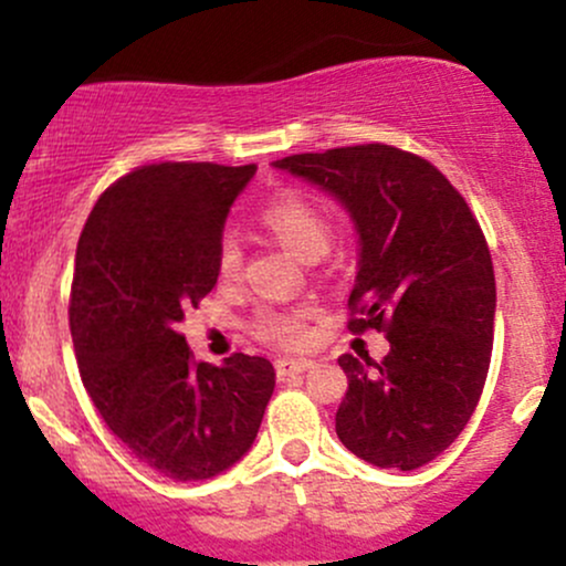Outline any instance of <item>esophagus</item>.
<instances>
[{"instance_id": "1", "label": "esophagus", "mask_w": 566, "mask_h": 566, "mask_svg": "<svg viewBox=\"0 0 566 566\" xmlns=\"http://www.w3.org/2000/svg\"><path fill=\"white\" fill-rule=\"evenodd\" d=\"M314 365H316V361H311V359H279L276 361V375H279V378H287V375H301Z\"/></svg>"}]
</instances>
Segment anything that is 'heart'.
I'll return each instance as SVG.
<instances>
[{"instance_id":"obj_1","label":"heart","mask_w":566,"mask_h":566,"mask_svg":"<svg viewBox=\"0 0 566 566\" xmlns=\"http://www.w3.org/2000/svg\"><path fill=\"white\" fill-rule=\"evenodd\" d=\"M261 223L282 242L295 258L324 255L333 239V218L319 199L303 191H284L263 207ZM242 269V250L237 239H223L218 250L220 279H233ZM301 311H265L258 316V335L265 340L295 346L303 340Z\"/></svg>"}]
</instances>
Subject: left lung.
<instances>
[{
  "mask_svg": "<svg viewBox=\"0 0 566 566\" xmlns=\"http://www.w3.org/2000/svg\"><path fill=\"white\" fill-rule=\"evenodd\" d=\"M340 201L356 231L354 333L388 354H343L337 439L378 469L415 471L460 437L482 396L495 329V271L465 199L431 161L394 146L271 161Z\"/></svg>",
  "mask_w": 566,
  "mask_h": 566,
  "instance_id": "8db88e82",
  "label": "left lung"
}]
</instances>
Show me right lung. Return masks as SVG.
<instances>
[{
	"instance_id": "add662e5",
	"label": "right lung",
	"mask_w": 566,
	"mask_h": 566,
	"mask_svg": "<svg viewBox=\"0 0 566 566\" xmlns=\"http://www.w3.org/2000/svg\"><path fill=\"white\" fill-rule=\"evenodd\" d=\"M255 170L140 167L103 191L76 247L69 322L84 388L127 450L175 482L239 463L276 386L263 356L207 365L178 333L216 287L226 218Z\"/></svg>"
}]
</instances>
